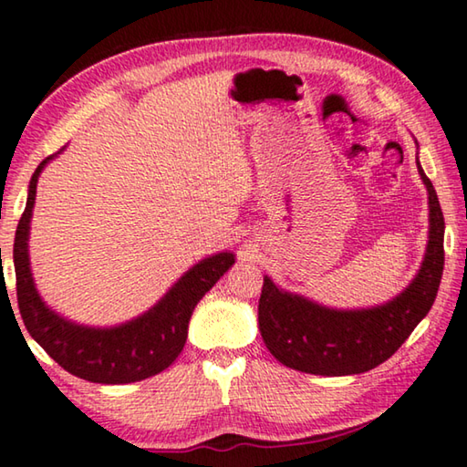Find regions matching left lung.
<instances>
[{
    "label": "left lung",
    "instance_id": "8db88e82",
    "mask_svg": "<svg viewBox=\"0 0 467 467\" xmlns=\"http://www.w3.org/2000/svg\"><path fill=\"white\" fill-rule=\"evenodd\" d=\"M418 172L431 207L426 255L416 278L393 301L368 309H330L264 276L257 320L265 347L280 364L320 376L368 372L387 361L431 312L445 268V218L420 161Z\"/></svg>",
    "mask_w": 467,
    "mask_h": 467
}]
</instances>
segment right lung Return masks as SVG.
<instances>
[{
	"label": "right lung",
	"mask_w": 467,
	"mask_h": 467,
	"mask_svg": "<svg viewBox=\"0 0 467 467\" xmlns=\"http://www.w3.org/2000/svg\"><path fill=\"white\" fill-rule=\"evenodd\" d=\"M60 153V151H57ZM57 153L36 166L28 184L26 207L14 239V270L22 322L36 343L66 372L99 384H129L160 374L179 358L187 343L189 320L199 299L218 283L234 264L231 251L205 257L184 272L170 291L143 316L112 328H91L74 324L46 306L35 288L28 262V228H31L36 181L41 170Z\"/></svg>",
	"instance_id": "add662e5"
}]
</instances>
